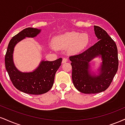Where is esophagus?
Returning a JSON list of instances; mask_svg holds the SVG:
<instances>
[{
    "label": "esophagus",
    "mask_w": 125,
    "mask_h": 125,
    "mask_svg": "<svg viewBox=\"0 0 125 125\" xmlns=\"http://www.w3.org/2000/svg\"><path fill=\"white\" fill-rule=\"evenodd\" d=\"M66 62H67V58H64L62 59V63H66Z\"/></svg>",
    "instance_id": "1"
}]
</instances>
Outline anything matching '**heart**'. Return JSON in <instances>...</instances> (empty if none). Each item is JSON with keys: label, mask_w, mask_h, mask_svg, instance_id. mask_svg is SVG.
<instances>
[{"label": "heart", "mask_w": 125, "mask_h": 125, "mask_svg": "<svg viewBox=\"0 0 125 125\" xmlns=\"http://www.w3.org/2000/svg\"><path fill=\"white\" fill-rule=\"evenodd\" d=\"M90 37L87 33L68 32L56 36L52 40V45L56 49L69 48L70 53H77L89 45Z\"/></svg>", "instance_id": "heart-1"}]
</instances>
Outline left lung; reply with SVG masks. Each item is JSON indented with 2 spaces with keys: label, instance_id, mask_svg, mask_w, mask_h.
Listing matches in <instances>:
<instances>
[{
  "label": "left lung",
  "instance_id": "1",
  "mask_svg": "<svg viewBox=\"0 0 125 125\" xmlns=\"http://www.w3.org/2000/svg\"><path fill=\"white\" fill-rule=\"evenodd\" d=\"M94 28L98 41L83 53L69 58L73 84L78 91L84 94H96L106 90L118 69L115 42L103 28L96 25ZM96 57L100 58L102 62L95 73L91 70L90 62Z\"/></svg>",
  "mask_w": 125,
  "mask_h": 125
}]
</instances>
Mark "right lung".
Segmentation results:
<instances>
[{"label":"right lung","instance_id":"add662e5","mask_svg":"<svg viewBox=\"0 0 125 125\" xmlns=\"http://www.w3.org/2000/svg\"><path fill=\"white\" fill-rule=\"evenodd\" d=\"M41 30L27 28L22 30L10 41L5 55V66L12 83L17 90L33 95L47 93L53 86L55 75L61 65L62 59L54 61H41L32 72H22L16 67L13 61L14 47L20 41L28 38H34Z\"/></svg>","mask_w":125,"mask_h":125}]
</instances>
